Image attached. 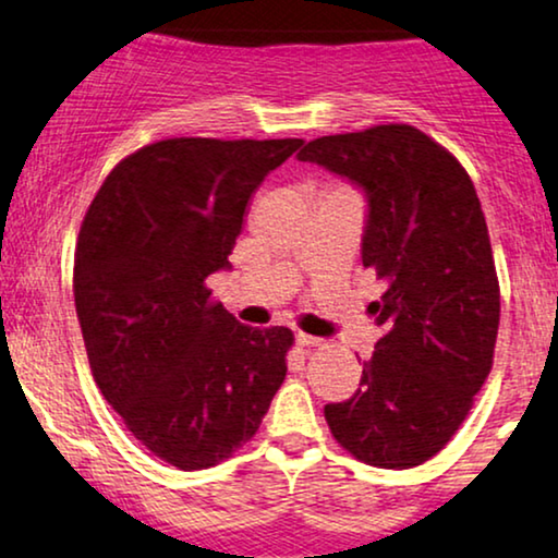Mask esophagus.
Returning a JSON list of instances; mask_svg holds the SVG:
<instances>
[{
	"label": "esophagus",
	"mask_w": 558,
	"mask_h": 558,
	"mask_svg": "<svg viewBox=\"0 0 558 558\" xmlns=\"http://www.w3.org/2000/svg\"><path fill=\"white\" fill-rule=\"evenodd\" d=\"M295 342H299L301 348H319V344H322L319 337L306 335V331H295Z\"/></svg>",
	"instance_id": "obj_1"
}]
</instances>
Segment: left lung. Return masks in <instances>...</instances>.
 I'll use <instances>...</instances> for the list:
<instances>
[{"label":"left lung","instance_id":"8db88e82","mask_svg":"<svg viewBox=\"0 0 558 558\" xmlns=\"http://www.w3.org/2000/svg\"><path fill=\"white\" fill-rule=\"evenodd\" d=\"M299 159L368 193L363 265L386 280L361 389L324 417L357 461L414 469L448 446L495 363L499 280L474 182L407 123L314 138Z\"/></svg>","mask_w":558,"mask_h":558}]
</instances>
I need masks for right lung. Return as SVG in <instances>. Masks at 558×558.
<instances>
[{
	"label": "right lung",
	"instance_id": "add662e5",
	"mask_svg": "<svg viewBox=\"0 0 558 558\" xmlns=\"http://www.w3.org/2000/svg\"><path fill=\"white\" fill-rule=\"evenodd\" d=\"M301 138H165L118 161L84 214L74 303L97 389L182 471L252 440L286 380L293 331L239 324L206 286L246 203Z\"/></svg>",
	"mask_w": 558,
	"mask_h": 558
}]
</instances>
